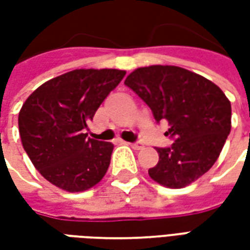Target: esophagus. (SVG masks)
<instances>
[{"mask_svg":"<svg viewBox=\"0 0 250 250\" xmlns=\"http://www.w3.org/2000/svg\"><path fill=\"white\" fill-rule=\"evenodd\" d=\"M134 150H141V148H143V143H141V142H134V143H128Z\"/></svg>","mask_w":250,"mask_h":250,"instance_id":"1","label":"esophagus"}]
</instances>
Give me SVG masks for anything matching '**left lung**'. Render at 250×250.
<instances>
[{"label":"left lung","mask_w":250,"mask_h":250,"mask_svg":"<svg viewBox=\"0 0 250 250\" xmlns=\"http://www.w3.org/2000/svg\"><path fill=\"white\" fill-rule=\"evenodd\" d=\"M150 107L157 123L167 122L174 143L157 147L159 162L148 170L155 182L181 188L214 165L231 127V105L214 83L185 68H138L125 79Z\"/></svg>","instance_id":"1"}]
</instances>
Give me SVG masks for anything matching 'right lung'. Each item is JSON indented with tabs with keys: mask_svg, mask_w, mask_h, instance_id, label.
Wrapping results in <instances>:
<instances>
[{
	"mask_svg": "<svg viewBox=\"0 0 250 250\" xmlns=\"http://www.w3.org/2000/svg\"><path fill=\"white\" fill-rule=\"evenodd\" d=\"M125 75L119 69H75L48 80L25 100L19 114L21 142L52 185L76 193L105 175L114 145L91 139L84 130Z\"/></svg>",
	"mask_w": 250,
	"mask_h": 250,
	"instance_id": "add662e5",
	"label": "right lung"
}]
</instances>
